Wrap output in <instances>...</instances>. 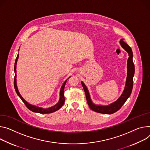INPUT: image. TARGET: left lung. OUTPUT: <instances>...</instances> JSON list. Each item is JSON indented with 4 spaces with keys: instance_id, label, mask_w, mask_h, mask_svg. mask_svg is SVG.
Masks as SVG:
<instances>
[{
    "instance_id": "8db88e82",
    "label": "left lung",
    "mask_w": 150,
    "mask_h": 150,
    "mask_svg": "<svg viewBox=\"0 0 150 150\" xmlns=\"http://www.w3.org/2000/svg\"><path fill=\"white\" fill-rule=\"evenodd\" d=\"M120 43L121 47L128 52L129 57L127 60V76L126 79V87L123 93H122L121 96L118 98V99L116 102L108 106H98L94 105L91 100L87 87L83 82H81V84H82L84 90L88 106L91 110L96 112L105 114H114V112L118 111L121 106L124 105V103L130 96V94L132 93L133 85V76L134 74V66L133 62V52L131 48L123 41V39H121Z\"/></svg>"
}]
</instances>
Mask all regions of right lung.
<instances>
[{"label": "right lung", "mask_w": 150, "mask_h": 150, "mask_svg": "<svg viewBox=\"0 0 150 150\" xmlns=\"http://www.w3.org/2000/svg\"><path fill=\"white\" fill-rule=\"evenodd\" d=\"M18 58V54L17 55V57L16 58V62H15V65H14V71H15V76H14V81H13V84H14V88L16 90V91L17 94L18 96L20 98V99H21V100L24 102V103L25 104V105L26 106V107L28 108L29 110L32 111V112H38V113H40V114H50L52 112H55L57 110H59V109L63 105L64 103V86L66 83V81L64 83V84H63L61 90H60V100L59 103L56 105L55 106H54L51 108H48V109H42L41 108H39L38 106H35L34 105H32L30 104H29V103L27 102L20 95L18 88H17V86L16 84V64H17V62Z\"/></svg>", "instance_id": "obj_1"}]
</instances>
